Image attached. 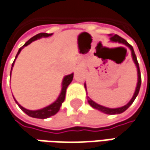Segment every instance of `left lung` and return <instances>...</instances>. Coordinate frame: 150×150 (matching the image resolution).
<instances>
[{
  "mask_svg": "<svg viewBox=\"0 0 150 150\" xmlns=\"http://www.w3.org/2000/svg\"><path fill=\"white\" fill-rule=\"evenodd\" d=\"M110 40L112 41V42H120V43L125 44L127 47H129L130 49L132 50V58H133L134 62H135V64H136V66H137V75H138V82H137V85L136 91H135V93H134L133 97L132 98V100L128 102L125 106L121 107V108H105V107H103V106H101V105L96 103L95 102H93V101H92L91 99H90L89 97H88V102L90 103V105H91L92 108H96V109H98V110L105 112V113H107V114H119V113H121V112H125V111L132 104V102H134V100L136 99V97H137V94H138V92H139V90H140V86H141V73H140L139 65H138V62H137V56H136V54H135V52H134V49L133 48H132V46L131 44H129L124 38H122L121 37H120V36H118V35H116V34L112 36V37L110 38ZM84 86H85V88H86V85H85V84H84Z\"/></svg>",
  "mask_w": 150,
  "mask_h": 150,
  "instance_id": "8db88e82",
  "label": "left lung"
}]
</instances>
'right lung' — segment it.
<instances>
[{"label": "right lung", "mask_w": 150, "mask_h": 150, "mask_svg": "<svg viewBox=\"0 0 150 150\" xmlns=\"http://www.w3.org/2000/svg\"><path fill=\"white\" fill-rule=\"evenodd\" d=\"M51 35H52V34H48V33H39L38 35L34 36L33 38H30L29 41H27L25 43V45H23L21 48L18 49V54H17L15 59H16L17 56L18 55V54L20 53V51L22 50V48H24V47L29 45L30 42H32L33 41L37 40L38 38H42V37H49V36H51ZM14 61H15V59H14ZM14 61H13V65H12V68H13V67ZM11 72H12V71H11ZM11 72H10V75H11ZM72 79H73V73H71V74H70V75H67V76H66V77L64 78L63 82H62V90H61V93H60L59 96L58 97V99L54 102V103H52L51 105H49V106L44 108H42V109L36 110V111L28 110V109H25V108H23L22 106H20V105L17 102L16 100H15V102H16L17 104L18 105V107L21 108V110H23L24 112L26 113L27 115H29V116H30V117H32V118H37V119H46V118H48V117H50V116H53V115H54L56 112H58V111L59 110L60 106H61L62 102H64L65 97H66L67 88V86L71 83V82L72 81Z\"/></svg>", "instance_id": "obj_1"}]
</instances>
